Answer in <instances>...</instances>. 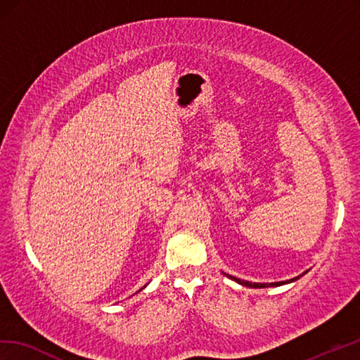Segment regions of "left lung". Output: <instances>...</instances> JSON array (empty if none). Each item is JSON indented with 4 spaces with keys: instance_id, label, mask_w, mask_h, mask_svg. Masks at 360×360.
<instances>
[{
    "instance_id": "8db88e82",
    "label": "left lung",
    "mask_w": 360,
    "mask_h": 360,
    "mask_svg": "<svg viewBox=\"0 0 360 360\" xmlns=\"http://www.w3.org/2000/svg\"><path fill=\"white\" fill-rule=\"evenodd\" d=\"M224 273V271H222ZM305 273H308V270L307 271H304L302 274H299V276H296V278H293V279H288V281H281V282H265V283H261V282H250V281H244V279H239V278H236V276H230V274H227V273H224L225 276H227V278H230L231 281H235V282H238V283H240V285H244V287H250V288H269V287H281V285H285V283H291V282H295V281H297L300 276H304Z\"/></svg>"
}]
</instances>
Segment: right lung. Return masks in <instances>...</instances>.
<instances>
[{
    "instance_id": "1",
    "label": "right lung",
    "mask_w": 360,
    "mask_h": 360,
    "mask_svg": "<svg viewBox=\"0 0 360 360\" xmlns=\"http://www.w3.org/2000/svg\"><path fill=\"white\" fill-rule=\"evenodd\" d=\"M142 288H146V285H144V287H142ZM142 288H141V290H142ZM141 290H139V291H141Z\"/></svg>"
}]
</instances>
